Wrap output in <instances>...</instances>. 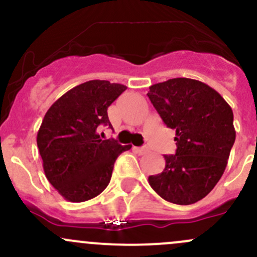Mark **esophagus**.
<instances>
[{"mask_svg": "<svg viewBox=\"0 0 257 257\" xmlns=\"http://www.w3.org/2000/svg\"><path fill=\"white\" fill-rule=\"evenodd\" d=\"M134 151L139 154H146L150 152L148 151V148H146V147H134Z\"/></svg>", "mask_w": 257, "mask_h": 257, "instance_id": "34e87169", "label": "esophagus"}]
</instances>
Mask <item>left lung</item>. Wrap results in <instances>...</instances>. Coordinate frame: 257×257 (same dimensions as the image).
<instances>
[{
  "label": "left lung",
  "instance_id": "1",
  "mask_svg": "<svg viewBox=\"0 0 257 257\" xmlns=\"http://www.w3.org/2000/svg\"><path fill=\"white\" fill-rule=\"evenodd\" d=\"M147 95L165 125L175 130L176 141V153L164 156V170L148 183L168 202H197L227 167L235 141L233 110L217 90L191 78L153 84Z\"/></svg>",
  "mask_w": 257,
  "mask_h": 257
}]
</instances>
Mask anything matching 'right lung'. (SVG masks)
I'll return each mask as SVG.
<instances>
[{
  "mask_svg": "<svg viewBox=\"0 0 257 257\" xmlns=\"http://www.w3.org/2000/svg\"><path fill=\"white\" fill-rule=\"evenodd\" d=\"M109 81H88L65 93L46 111L37 143L46 178L65 200L84 202L105 190L114 163L131 146L101 140V125L112 128L107 107L126 90Z\"/></svg>",
  "mask_w": 257,
  "mask_h": 257,
  "instance_id": "add662e5",
  "label": "right lung"
}]
</instances>
